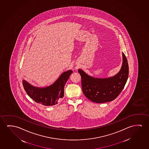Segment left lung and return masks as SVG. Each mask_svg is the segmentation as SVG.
I'll list each match as a JSON object with an SVG mask.
<instances>
[{"label":"left lung","instance_id":"left-lung-1","mask_svg":"<svg viewBox=\"0 0 149 149\" xmlns=\"http://www.w3.org/2000/svg\"><path fill=\"white\" fill-rule=\"evenodd\" d=\"M123 58L120 71L113 77L94 78L81 70H78L81 77L83 93L89 100L96 103H104L112 101L118 97L124 88L129 75L127 59L123 53Z\"/></svg>","mask_w":149,"mask_h":149}]
</instances>
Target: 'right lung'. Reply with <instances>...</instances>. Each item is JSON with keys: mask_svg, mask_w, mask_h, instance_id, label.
<instances>
[{"mask_svg": "<svg viewBox=\"0 0 149 149\" xmlns=\"http://www.w3.org/2000/svg\"><path fill=\"white\" fill-rule=\"evenodd\" d=\"M72 73L71 70L64 72L54 84L45 88H35L24 80L22 84L28 95L36 102L43 106H54L63 97L65 84Z\"/></svg>", "mask_w": 149, "mask_h": 149, "instance_id": "right-lung-1", "label": "right lung"}]
</instances>
